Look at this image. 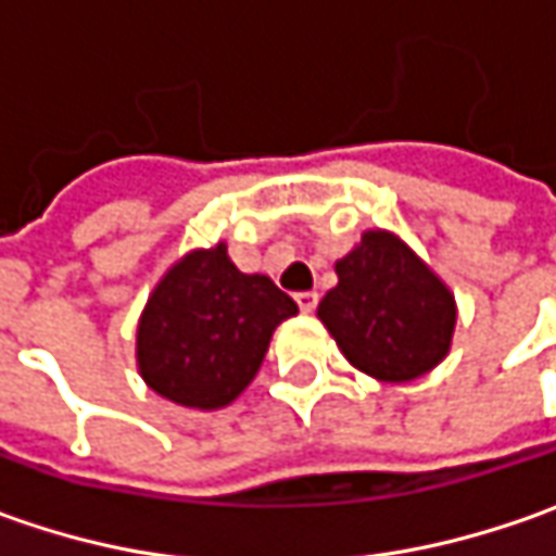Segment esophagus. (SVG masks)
<instances>
[{
  "label": "esophagus",
  "mask_w": 556,
  "mask_h": 556,
  "mask_svg": "<svg viewBox=\"0 0 556 556\" xmlns=\"http://www.w3.org/2000/svg\"><path fill=\"white\" fill-rule=\"evenodd\" d=\"M296 306L303 312H312L318 306V293L315 290H303V293H296Z\"/></svg>",
  "instance_id": "1"
}]
</instances>
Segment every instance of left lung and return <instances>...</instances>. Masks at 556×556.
Segmentation results:
<instances>
[{"label":"left lung","mask_w":556,"mask_h":556,"mask_svg":"<svg viewBox=\"0 0 556 556\" xmlns=\"http://www.w3.org/2000/svg\"><path fill=\"white\" fill-rule=\"evenodd\" d=\"M318 318L358 371L405 383L439 365L455 331V296L390 231H365L337 263Z\"/></svg>","instance_id":"1"}]
</instances>
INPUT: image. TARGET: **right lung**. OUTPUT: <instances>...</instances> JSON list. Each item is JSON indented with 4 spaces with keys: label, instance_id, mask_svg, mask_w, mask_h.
Here are the masks:
<instances>
[{
    "label": "right lung",
    "instance_id": "right-lung-1",
    "mask_svg": "<svg viewBox=\"0 0 556 556\" xmlns=\"http://www.w3.org/2000/svg\"><path fill=\"white\" fill-rule=\"evenodd\" d=\"M296 303L266 275H244L225 244L166 271L139 321V371L185 408H223L256 377L271 331Z\"/></svg>",
    "mask_w": 556,
    "mask_h": 556
}]
</instances>
